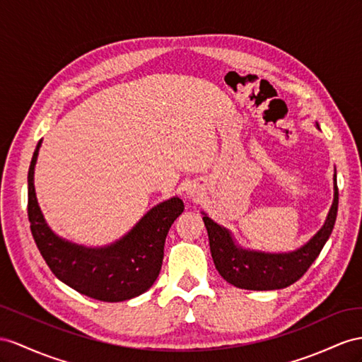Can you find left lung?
I'll list each match as a JSON object with an SVG mask.
<instances>
[{
  "instance_id": "obj_1",
  "label": "left lung",
  "mask_w": 362,
  "mask_h": 362,
  "mask_svg": "<svg viewBox=\"0 0 362 362\" xmlns=\"http://www.w3.org/2000/svg\"><path fill=\"white\" fill-rule=\"evenodd\" d=\"M320 128V127H318ZM338 212L337 173L333 175V203L322 228L308 243L292 252L269 254L243 249L233 234L203 212L211 255L216 269L230 284L247 291H275L293 284L308 272L329 240Z\"/></svg>"
}]
</instances>
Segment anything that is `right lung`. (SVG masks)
I'll return each instance as SVG.
<instances>
[{"label":"right lung","instance_id":"right-lung-1","mask_svg":"<svg viewBox=\"0 0 362 362\" xmlns=\"http://www.w3.org/2000/svg\"><path fill=\"white\" fill-rule=\"evenodd\" d=\"M41 141L33 153L27 183V216L42 258L54 276L90 298L117 303L146 292L159 276L165 238L185 206L179 197L150 209L117 242L104 247H86L61 238L45 223L36 200L33 174Z\"/></svg>","mask_w":362,"mask_h":362}]
</instances>
